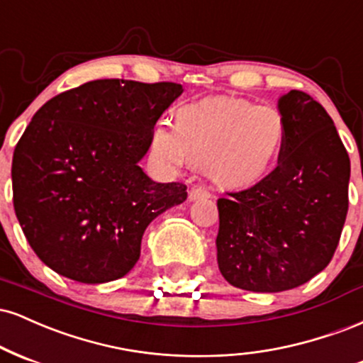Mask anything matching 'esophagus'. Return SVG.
Returning a JSON list of instances; mask_svg holds the SVG:
<instances>
[{
    "label": "esophagus",
    "instance_id": "obj_1",
    "mask_svg": "<svg viewBox=\"0 0 363 363\" xmlns=\"http://www.w3.org/2000/svg\"><path fill=\"white\" fill-rule=\"evenodd\" d=\"M208 197H211V191L203 189V186H194V189L189 191L190 202H195V200H206Z\"/></svg>",
    "mask_w": 363,
    "mask_h": 363
}]
</instances>
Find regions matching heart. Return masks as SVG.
<instances>
[{
    "label": "heart",
    "mask_w": 363,
    "mask_h": 363,
    "mask_svg": "<svg viewBox=\"0 0 363 363\" xmlns=\"http://www.w3.org/2000/svg\"><path fill=\"white\" fill-rule=\"evenodd\" d=\"M287 125L272 106L236 96H207L174 110L173 127L156 123L151 151L172 166H202L216 183L248 186L282 155Z\"/></svg>",
    "instance_id": "obj_1"
}]
</instances>
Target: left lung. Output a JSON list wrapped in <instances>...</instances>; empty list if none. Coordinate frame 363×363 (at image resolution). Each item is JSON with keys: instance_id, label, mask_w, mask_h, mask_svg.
I'll use <instances>...</instances> for the list:
<instances>
[{"instance_id": "1", "label": "left lung", "mask_w": 363, "mask_h": 363, "mask_svg": "<svg viewBox=\"0 0 363 363\" xmlns=\"http://www.w3.org/2000/svg\"><path fill=\"white\" fill-rule=\"evenodd\" d=\"M277 110L287 125L279 166L217 200V265L251 292L289 291L325 270L348 212L350 157L330 115L297 89L280 95Z\"/></svg>"}]
</instances>
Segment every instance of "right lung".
I'll return each mask as SVG.
<instances>
[{
    "mask_svg": "<svg viewBox=\"0 0 363 363\" xmlns=\"http://www.w3.org/2000/svg\"><path fill=\"white\" fill-rule=\"evenodd\" d=\"M177 83L96 79L50 98L16 144L13 206L47 267L81 284L132 270L157 216L186 200L182 183H156L139 161Z\"/></svg>",
    "mask_w": 363,
    "mask_h": 363,
    "instance_id": "add662e5",
    "label": "right lung"
}]
</instances>
